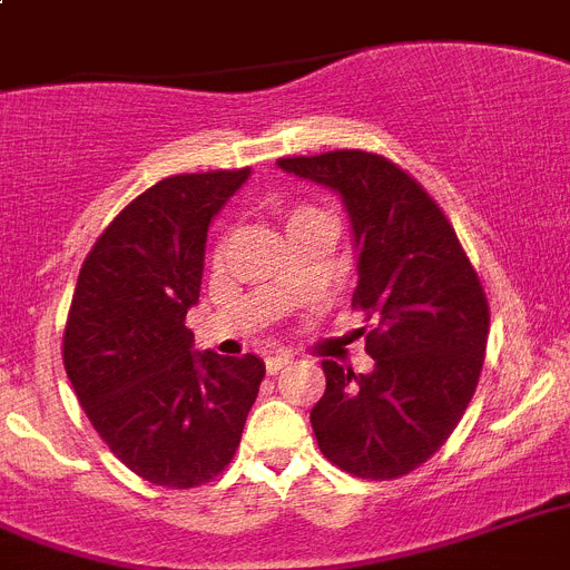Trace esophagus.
I'll return each mask as SVG.
<instances>
[{
  "label": "esophagus",
  "instance_id": "obj_1",
  "mask_svg": "<svg viewBox=\"0 0 570 570\" xmlns=\"http://www.w3.org/2000/svg\"><path fill=\"white\" fill-rule=\"evenodd\" d=\"M288 363H291L288 354H274V357H267V360H265V368H267V372H271V374H279L282 368L288 366Z\"/></svg>",
  "mask_w": 570,
  "mask_h": 570
}]
</instances>
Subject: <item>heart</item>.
<instances>
[{"label":"heart","instance_id":"1","mask_svg":"<svg viewBox=\"0 0 570 570\" xmlns=\"http://www.w3.org/2000/svg\"><path fill=\"white\" fill-rule=\"evenodd\" d=\"M282 222H285V230L288 233H296V230H303V227H314V225L332 227V218L325 216L320 207H311V204L285 207V210H282ZM225 247H227V236H218L216 245H213V259L222 262V256H225Z\"/></svg>","mask_w":570,"mask_h":570}]
</instances>
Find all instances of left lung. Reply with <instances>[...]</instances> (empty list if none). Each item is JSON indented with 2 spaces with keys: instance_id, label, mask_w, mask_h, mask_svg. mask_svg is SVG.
Masks as SVG:
<instances>
[{
  "instance_id": "left-lung-1",
  "label": "left lung",
  "mask_w": 570,
  "mask_h": 570,
  "mask_svg": "<svg viewBox=\"0 0 570 570\" xmlns=\"http://www.w3.org/2000/svg\"><path fill=\"white\" fill-rule=\"evenodd\" d=\"M276 167L340 196L360 276L352 305L372 320V372L323 360L320 450L357 479L406 475L441 450L479 386L488 296L441 207L392 160L337 149Z\"/></svg>"
}]
</instances>
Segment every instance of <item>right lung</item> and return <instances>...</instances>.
<instances>
[{
	"label": "right lung",
	"instance_id": "right-lung-1",
	"mask_svg": "<svg viewBox=\"0 0 570 570\" xmlns=\"http://www.w3.org/2000/svg\"><path fill=\"white\" fill-rule=\"evenodd\" d=\"M250 169L173 175L97 238L68 311L62 363L97 435L140 479L187 490L216 479L242 441L265 363L196 352L210 222Z\"/></svg>",
	"mask_w": 570,
	"mask_h": 570
}]
</instances>
